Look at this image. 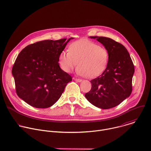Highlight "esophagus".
I'll list each match as a JSON object with an SVG mask.
<instances>
[{
  "label": "esophagus",
  "mask_w": 151,
  "mask_h": 151,
  "mask_svg": "<svg viewBox=\"0 0 151 151\" xmlns=\"http://www.w3.org/2000/svg\"><path fill=\"white\" fill-rule=\"evenodd\" d=\"M73 79L75 80V81H76V82H82V79H77V78H73Z\"/></svg>",
  "instance_id": "obj_1"
}]
</instances>
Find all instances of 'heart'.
Masks as SVG:
<instances>
[{"label": "heart", "mask_w": 151, "mask_h": 151, "mask_svg": "<svg viewBox=\"0 0 151 151\" xmlns=\"http://www.w3.org/2000/svg\"><path fill=\"white\" fill-rule=\"evenodd\" d=\"M109 57V51L104 46L90 40H81L72 43L69 51H61L58 62L61 68L67 73L76 68L78 63L79 75L93 78L106 69Z\"/></svg>", "instance_id": "obj_1"}]
</instances>
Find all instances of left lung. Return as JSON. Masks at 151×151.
<instances>
[{"label":"left lung","mask_w":151,"mask_h":151,"mask_svg":"<svg viewBox=\"0 0 151 151\" xmlns=\"http://www.w3.org/2000/svg\"><path fill=\"white\" fill-rule=\"evenodd\" d=\"M96 39L109 51L108 64L99 77L91 80V89L85 97L94 106L107 109L119 104L132 92L134 67L128 51L119 43L106 37Z\"/></svg>","instance_id":"left-lung-1"}]
</instances>
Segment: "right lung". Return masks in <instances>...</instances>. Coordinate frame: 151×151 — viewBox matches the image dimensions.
Returning a JSON list of instances; mask_svg holds the SVG:
<instances>
[{
	"label": "right lung",
	"mask_w": 151,
	"mask_h": 151,
	"mask_svg": "<svg viewBox=\"0 0 151 151\" xmlns=\"http://www.w3.org/2000/svg\"><path fill=\"white\" fill-rule=\"evenodd\" d=\"M69 39L45 40L25 47L12 69L18 96L36 108H47L61 97L72 76L58 64Z\"/></svg>",
	"instance_id": "add662e5"
}]
</instances>
